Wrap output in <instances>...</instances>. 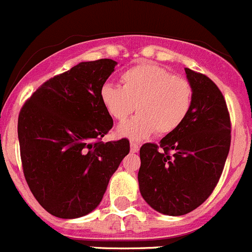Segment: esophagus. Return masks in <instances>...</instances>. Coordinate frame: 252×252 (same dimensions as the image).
Here are the masks:
<instances>
[{"label":"esophagus","instance_id":"34e87169","mask_svg":"<svg viewBox=\"0 0 252 252\" xmlns=\"http://www.w3.org/2000/svg\"><path fill=\"white\" fill-rule=\"evenodd\" d=\"M130 146H131V153H137V151H139V149H140V145L135 141H131Z\"/></svg>","mask_w":252,"mask_h":252}]
</instances>
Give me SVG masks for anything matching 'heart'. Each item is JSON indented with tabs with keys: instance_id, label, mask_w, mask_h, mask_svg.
<instances>
[{
	"instance_id": "b5f03b06",
	"label": "heart",
	"mask_w": 252,
	"mask_h": 252,
	"mask_svg": "<svg viewBox=\"0 0 252 252\" xmlns=\"http://www.w3.org/2000/svg\"><path fill=\"white\" fill-rule=\"evenodd\" d=\"M193 88L186 78L173 75L155 64H139L121 74V87L106 83L101 88V101L107 112L120 125L117 135L141 140L157 132L165 136L180 127L192 106Z\"/></svg>"
}]
</instances>
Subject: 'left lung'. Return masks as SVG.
<instances>
[{"label": "left lung", "mask_w": 252, "mask_h": 252, "mask_svg": "<svg viewBox=\"0 0 252 252\" xmlns=\"http://www.w3.org/2000/svg\"><path fill=\"white\" fill-rule=\"evenodd\" d=\"M186 73L193 88L187 119L159 145L140 149V193L168 216L192 212L212 194L231 145L230 113L220 88L206 74L189 68Z\"/></svg>", "instance_id": "obj_1"}]
</instances>
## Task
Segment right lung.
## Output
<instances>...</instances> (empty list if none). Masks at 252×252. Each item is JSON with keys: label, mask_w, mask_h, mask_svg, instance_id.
<instances>
[{"label": "right lung", "mask_w": 252, "mask_h": 252, "mask_svg": "<svg viewBox=\"0 0 252 252\" xmlns=\"http://www.w3.org/2000/svg\"><path fill=\"white\" fill-rule=\"evenodd\" d=\"M112 59L83 62L32 93L17 121L22 170L40 206L59 218L92 212L130 153V141H101L113 120L101 88L115 70Z\"/></svg>", "instance_id": "1"}]
</instances>
